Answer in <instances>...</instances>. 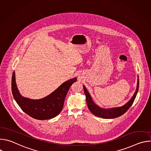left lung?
Returning <instances> with one entry per match:
<instances>
[{"instance_id": "1", "label": "left lung", "mask_w": 151, "mask_h": 151, "mask_svg": "<svg viewBox=\"0 0 151 151\" xmlns=\"http://www.w3.org/2000/svg\"><path fill=\"white\" fill-rule=\"evenodd\" d=\"M139 78L137 79V88L136 92L134 93L133 96L130 99L128 103H127L125 105L119 107H115V108H112L109 109H101L97 106L91 99V97L88 93V91L86 89V88L83 86V91L84 93L86 96V100H87V103L88 105V107L90 112L94 114L95 116L105 118V119H111L119 117L125 114L128 109L130 108L131 106L133 104L136 95L137 94L139 90Z\"/></svg>"}]
</instances>
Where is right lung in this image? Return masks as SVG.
I'll return each instance as SVG.
<instances>
[{"label":"right lung","mask_w":151,"mask_h":151,"mask_svg":"<svg viewBox=\"0 0 151 151\" xmlns=\"http://www.w3.org/2000/svg\"><path fill=\"white\" fill-rule=\"evenodd\" d=\"M76 78L62 83L54 92L46 97L32 100L21 96L17 87L15 72L12 76V93L16 102L23 112L30 116L39 120L51 119L58 115L64 106L67 93Z\"/></svg>","instance_id":"obj_1"}]
</instances>
